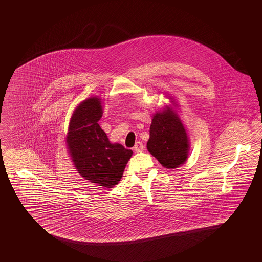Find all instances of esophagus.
I'll return each mask as SVG.
<instances>
[{
    "label": "esophagus",
    "instance_id": "esophagus-1",
    "mask_svg": "<svg viewBox=\"0 0 262 262\" xmlns=\"http://www.w3.org/2000/svg\"><path fill=\"white\" fill-rule=\"evenodd\" d=\"M134 150H135V152H141V151H143V150H144V145H143L142 142L135 143Z\"/></svg>",
    "mask_w": 262,
    "mask_h": 262
}]
</instances>
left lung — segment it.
<instances>
[{
  "label": "left lung",
  "mask_w": 262,
  "mask_h": 262,
  "mask_svg": "<svg viewBox=\"0 0 262 262\" xmlns=\"http://www.w3.org/2000/svg\"><path fill=\"white\" fill-rule=\"evenodd\" d=\"M189 147L186 130L173 110L166 106L154 115L147 149L162 166L168 169L181 166L187 160Z\"/></svg>",
  "instance_id": "1"
}]
</instances>
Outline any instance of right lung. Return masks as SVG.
Instances as JSON below:
<instances>
[{
    "label": "right lung",
    "instance_id": "obj_1",
    "mask_svg": "<svg viewBox=\"0 0 262 262\" xmlns=\"http://www.w3.org/2000/svg\"><path fill=\"white\" fill-rule=\"evenodd\" d=\"M102 115L100 98L91 97L79 103L73 112L66 143L78 173L98 186L111 188L119 183L133 151L111 143L98 124Z\"/></svg>",
    "mask_w": 262,
    "mask_h": 262
}]
</instances>
